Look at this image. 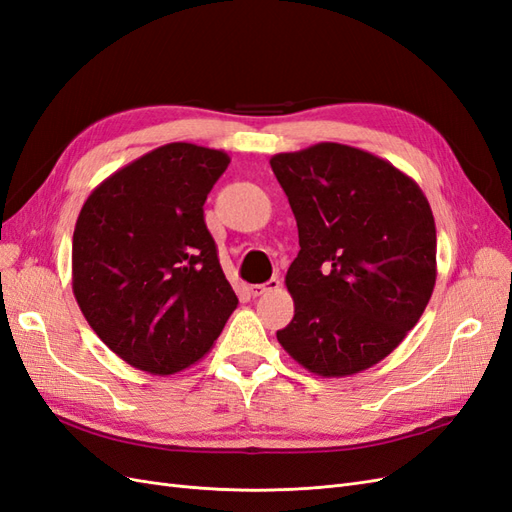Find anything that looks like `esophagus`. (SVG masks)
Wrapping results in <instances>:
<instances>
[{
  "mask_svg": "<svg viewBox=\"0 0 512 512\" xmlns=\"http://www.w3.org/2000/svg\"><path fill=\"white\" fill-rule=\"evenodd\" d=\"M282 282L277 280V277H273V280H269L267 284H256V286H250V292L254 294V297H265V294H271V292H277L280 290Z\"/></svg>",
  "mask_w": 512,
  "mask_h": 512,
  "instance_id": "1",
  "label": "esophagus"
}]
</instances>
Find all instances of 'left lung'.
I'll use <instances>...</instances> for the list:
<instances>
[{
	"mask_svg": "<svg viewBox=\"0 0 512 512\" xmlns=\"http://www.w3.org/2000/svg\"><path fill=\"white\" fill-rule=\"evenodd\" d=\"M271 168L299 228L286 273L294 318L277 342L322 378L389 356L436 286V222L418 183L374 153L318 143Z\"/></svg>",
	"mask_w": 512,
	"mask_h": 512,
	"instance_id": "left-lung-1",
	"label": "left lung"
}]
</instances>
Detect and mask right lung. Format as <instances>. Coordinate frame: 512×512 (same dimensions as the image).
Returning a JSON list of instances; mask_svg holds the SVG:
<instances>
[{
    "label": "right lung",
    "instance_id": "obj_1",
    "mask_svg": "<svg viewBox=\"0 0 512 512\" xmlns=\"http://www.w3.org/2000/svg\"><path fill=\"white\" fill-rule=\"evenodd\" d=\"M228 153L168 143L106 177L72 237V292L128 365L170 376L211 350L237 309L203 205Z\"/></svg>",
    "mask_w": 512,
    "mask_h": 512
}]
</instances>
